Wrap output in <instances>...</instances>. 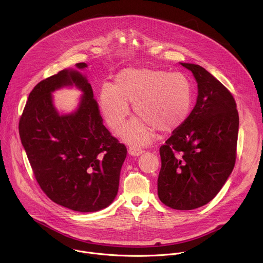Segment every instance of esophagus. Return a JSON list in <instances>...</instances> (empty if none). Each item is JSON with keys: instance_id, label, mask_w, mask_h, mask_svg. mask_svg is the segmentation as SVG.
Returning <instances> with one entry per match:
<instances>
[{"instance_id": "1", "label": "esophagus", "mask_w": 263, "mask_h": 263, "mask_svg": "<svg viewBox=\"0 0 263 263\" xmlns=\"http://www.w3.org/2000/svg\"><path fill=\"white\" fill-rule=\"evenodd\" d=\"M128 153H129L130 155H132V156H139V155H141V154L143 153V151H142L141 148L136 147V146H129Z\"/></svg>"}]
</instances>
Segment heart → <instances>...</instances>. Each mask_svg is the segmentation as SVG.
Returning a JSON list of instances; mask_svg holds the SVG:
<instances>
[{
    "instance_id": "1",
    "label": "heart",
    "mask_w": 263,
    "mask_h": 263,
    "mask_svg": "<svg viewBox=\"0 0 263 263\" xmlns=\"http://www.w3.org/2000/svg\"><path fill=\"white\" fill-rule=\"evenodd\" d=\"M194 99L191 80L185 74L151 67L122 69L115 85L105 84L100 92V110L107 126L116 130L130 114L133 103L141 120L125 125L119 135L135 145H144L154 138V131L170 133L189 119Z\"/></svg>"
}]
</instances>
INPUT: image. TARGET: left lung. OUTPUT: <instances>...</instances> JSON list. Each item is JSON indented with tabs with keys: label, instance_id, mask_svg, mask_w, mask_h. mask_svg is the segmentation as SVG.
<instances>
[{
	"label": "left lung",
	"instance_id": "left-lung-1",
	"mask_svg": "<svg viewBox=\"0 0 263 263\" xmlns=\"http://www.w3.org/2000/svg\"><path fill=\"white\" fill-rule=\"evenodd\" d=\"M180 64L198 83L196 106L187 121L160 147V201L177 210L209 203L231 175L239 127L236 103L230 91L204 67Z\"/></svg>",
	"mask_w": 263,
	"mask_h": 263
}]
</instances>
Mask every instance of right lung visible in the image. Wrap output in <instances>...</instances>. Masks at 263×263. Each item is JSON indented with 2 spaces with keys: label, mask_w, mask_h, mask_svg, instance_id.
I'll return each mask as SVG.
<instances>
[{
  "label": "right lung",
  "mask_w": 263,
  "mask_h": 263,
  "mask_svg": "<svg viewBox=\"0 0 263 263\" xmlns=\"http://www.w3.org/2000/svg\"><path fill=\"white\" fill-rule=\"evenodd\" d=\"M77 69L59 71L30 92L20 136L34 176L56 204L78 212H95L115 201L127 148L103 125L90 83ZM74 86L83 91L78 109L59 114L51 93Z\"/></svg>",
  "instance_id": "1"
}]
</instances>
